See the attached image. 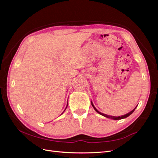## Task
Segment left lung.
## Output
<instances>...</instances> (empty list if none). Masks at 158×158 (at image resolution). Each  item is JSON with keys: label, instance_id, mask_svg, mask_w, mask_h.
<instances>
[{"label": "left lung", "instance_id": "left-lung-1", "mask_svg": "<svg viewBox=\"0 0 158 158\" xmlns=\"http://www.w3.org/2000/svg\"><path fill=\"white\" fill-rule=\"evenodd\" d=\"M91 103H92V107H94V110H96V111L98 113H99L100 114H101V115H102V116H105V117H107V118H108L113 119V120H120V119H123V118H127V116H129L130 114H131L133 113V111H134V110H135V109H136V107H137V106H136V107H135V108H134V109L131 110V111H130V113H127V114H124V115L119 116H114L107 115V114H103V113H101V112H100V111H98V110L96 109V107H94V105H93V103H92V102H91Z\"/></svg>", "mask_w": 158, "mask_h": 158}]
</instances>
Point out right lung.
Listing matches in <instances>:
<instances>
[{"instance_id": "add662e5", "label": "right lung", "mask_w": 158, "mask_h": 158, "mask_svg": "<svg viewBox=\"0 0 158 158\" xmlns=\"http://www.w3.org/2000/svg\"><path fill=\"white\" fill-rule=\"evenodd\" d=\"M67 106H66V108H67ZM66 109H65V110H66ZM63 113H64V112H63Z\"/></svg>"}]
</instances>
